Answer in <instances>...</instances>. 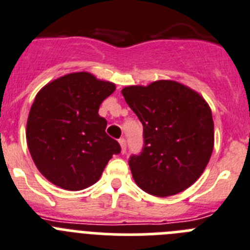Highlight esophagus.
<instances>
[{
	"instance_id": "1",
	"label": "esophagus",
	"mask_w": 250,
	"mask_h": 250,
	"mask_svg": "<svg viewBox=\"0 0 250 250\" xmlns=\"http://www.w3.org/2000/svg\"><path fill=\"white\" fill-rule=\"evenodd\" d=\"M118 143H120L121 149H122V153H125V138L118 139Z\"/></svg>"
}]
</instances>
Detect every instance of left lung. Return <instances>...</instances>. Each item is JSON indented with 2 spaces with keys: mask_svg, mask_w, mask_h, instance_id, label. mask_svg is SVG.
<instances>
[{
  "mask_svg": "<svg viewBox=\"0 0 250 250\" xmlns=\"http://www.w3.org/2000/svg\"><path fill=\"white\" fill-rule=\"evenodd\" d=\"M122 95L143 125V149L128 162L137 185L158 197L190 188L214 144L212 112L204 97L171 80L127 86Z\"/></svg>",
  "mask_w": 250,
  "mask_h": 250,
  "instance_id": "left-lung-1",
  "label": "left lung"
}]
</instances>
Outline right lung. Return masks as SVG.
I'll return each instance as SVG.
<instances>
[{
    "mask_svg": "<svg viewBox=\"0 0 250 250\" xmlns=\"http://www.w3.org/2000/svg\"><path fill=\"white\" fill-rule=\"evenodd\" d=\"M114 90V83L83 71L51 81L37 93L25 137L34 164L51 184L70 191L88 188L112 155L121 153L99 114Z\"/></svg>",
    "mask_w": 250,
    "mask_h": 250,
    "instance_id": "1",
    "label": "right lung"
}]
</instances>
